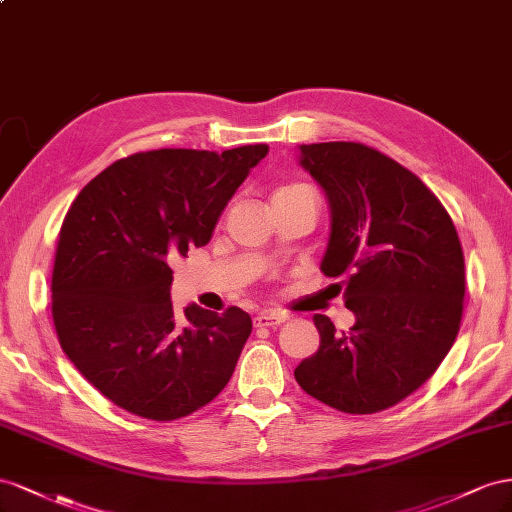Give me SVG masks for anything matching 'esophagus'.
Listing matches in <instances>:
<instances>
[{"label": "esophagus", "mask_w": 512, "mask_h": 512, "mask_svg": "<svg viewBox=\"0 0 512 512\" xmlns=\"http://www.w3.org/2000/svg\"><path fill=\"white\" fill-rule=\"evenodd\" d=\"M285 321V315L281 313H274V311H261L257 313L255 317V326H264V328H270V326H279Z\"/></svg>", "instance_id": "obj_1"}]
</instances>
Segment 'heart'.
<instances>
[{"mask_svg":"<svg viewBox=\"0 0 512 512\" xmlns=\"http://www.w3.org/2000/svg\"><path fill=\"white\" fill-rule=\"evenodd\" d=\"M296 188H306V186H300V184H294V186H283L279 193H285V191H296Z\"/></svg>","mask_w":512,"mask_h":512,"instance_id":"1","label":"heart"}]
</instances>
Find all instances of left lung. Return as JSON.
<instances>
[{"label":"left lung","instance_id":"obj_1","mask_svg":"<svg viewBox=\"0 0 512 512\" xmlns=\"http://www.w3.org/2000/svg\"><path fill=\"white\" fill-rule=\"evenodd\" d=\"M298 152L330 208L319 268L343 276L356 321L337 332L313 315L319 349L298 364L296 382L339 412H382L425 384L457 339L465 296L457 229L412 171L367 145L311 143Z\"/></svg>","mask_w":512,"mask_h":512}]
</instances>
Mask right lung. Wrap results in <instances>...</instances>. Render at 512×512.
Instances as JSON below:
<instances>
[{"label":"right lung","instance_id":"1","mask_svg":"<svg viewBox=\"0 0 512 512\" xmlns=\"http://www.w3.org/2000/svg\"><path fill=\"white\" fill-rule=\"evenodd\" d=\"M268 145L154 150L115 160L72 203L57 242L53 324L64 354L122 410L175 420L221 392L253 330L238 306L218 315L171 304V261L208 244Z\"/></svg>","mask_w":512,"mask_h":512}]
</instances>
